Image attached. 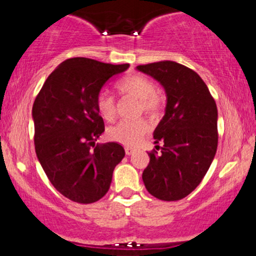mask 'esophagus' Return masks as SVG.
<instances>
[{
  "label": "esophagus",
  "instance_id": "obj_1",
  "mask_svg": "<svg viewBox=\"0 0 256 256\" xmlns=\"http://www.w3.org/2000/svg\"><path fill=\"white\" fill-rule=\"evenodd\" d=\"M125 152H126V155H132L134 152V148H130V146H126Z\"/></svg>",
  "mask_w": 256,
  "mask_h": 256
}]
</instances>
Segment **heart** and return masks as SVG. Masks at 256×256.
<instances>
[{
	"instance_id": "b5f03b06",
	"label": "heart",
	"mask_w": 256,
	"mask_h": 256,
	"mask_svg": "<svg viewBox=\"0 0 256 256\" xmlns=\"http://www.w3.org/2000/svg\"><path fill=\"white\" fill-rule=\"evenodd\" d=\"M116 89L122 96L136 98L140 101L138 114L144 113L149 118L156 119L162 110V100L156 92V86L149 78L140 74L128 76L119 82ZM95 108L98 116L106 122H113L116 118V104L112 96L106 91H100L95 98ZM150 130V125L146 119L134 122H120L108 128L107 137L113 142L126 146H134Z\"/></svg>"
}]
</instances>
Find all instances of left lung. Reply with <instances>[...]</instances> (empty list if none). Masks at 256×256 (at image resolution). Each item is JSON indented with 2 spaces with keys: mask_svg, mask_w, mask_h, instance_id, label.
Masks as SVG:
<instances>
[{
  "mask_svg": "<svg viewBox=\"0 0 256 256\" xmlns=\"http://www.w3.org/2000/svg\"><path fill=\"white\" fill-rule=\"evenodd\" d=\"M165 88L166 113L154 131L156 150L142 178L149 194L162 201L184 198L196 189L218 146V110L207 85L192 70L173 61L140 64Z\"/></svg>",
  "mask_w": 256,
  "mask_h": 256,
  "instance_id": "1",
  "label": "left lung"
}]
</instances>
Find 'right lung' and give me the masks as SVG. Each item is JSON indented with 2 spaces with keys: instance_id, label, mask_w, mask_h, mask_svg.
I'll return each mask as SVG.
<instances>
[{
  "instance_id": "right-lung-1",
  "label": "right lung",
  "mask_w": 256,
  "mask_h": 256,
  "mask_svg": "<svg viewBox=\"0 0 256 256\" xmlns=\"http://www.w3.org/2000/svg\"><path fill=\"white\" fill-rule=\"evenodd\" d=\"M128 68V64L67 58L46 78L34 100L37 158L55 189L71 201L92 204L104 198L114 168L125 156L118 143H96L104 122L95 98L110 78Z\"/></svg>"
}]
</instances>
